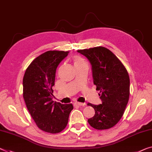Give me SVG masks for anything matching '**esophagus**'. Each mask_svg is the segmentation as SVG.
I'll list each match as a JSON object with an SVG mask.
<instances>
[{
	"mask_svg": "<svg viewBox=\"0 0 152 152\" xmlns=\"http://www.w3.org/2000/svg\"><path fill=\"white\" fill-rule=\"evenodd\" d=\"M75 104L77 106H85L86 103H82V102H75Z\"/></svg>",
	"mask_w": 152,
	"mask_h": 152,
	"instance_id": "34e87169",
	"label": "esophagus"
}]
</instances>
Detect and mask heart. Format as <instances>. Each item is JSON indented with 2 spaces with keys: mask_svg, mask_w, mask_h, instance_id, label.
<instances>
[{
  "mask_svg": "<svg viewBox=\"0 0 152 152\" xmlns=\"http://www.w3.org/2000/svg\"><path fill=\"white\" fill-rule=\"evenodd\" d=\"M74 63H75V66H77V65H79L82 64V63H84V61L79 56H76L74 59Z\"/></svg>",
  "mask_w": 152,
  "mask_h": 152,
  "instance_id": "obj_1",
  "label": "heart"
}]
</instances>
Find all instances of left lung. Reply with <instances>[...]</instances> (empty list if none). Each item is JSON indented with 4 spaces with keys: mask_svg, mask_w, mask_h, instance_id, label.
I'll list each match as a JSON object with an SVG mask.
<instances>
[{
    "mask_svg": "<svg viewBox=\"0 0 152 152\" xmlns=\"http://www.w3.org/2000/svg\"><path fill=\"white\" fill-rule=\"evenodd\" d=\"M89 60L92 77L99 90L102 104L88 103L94 109V115L88 122L97 130L114 126L124 114L130 95V78L127 70L116 56L104 47L77 50Z\"/></svg>",
    "mask_w": 152,
    "mask_h": 152,
    "instance_id": "obj_1",
    "label": "left lung"
}]
</instances>
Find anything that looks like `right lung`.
Instances as JSON below:
<instances>
[{"label": "right lung", "mask_w": 152, "mask_h": 152, "mask_svg": "<svg viewBox=\"0 0 152 152\" xmlns=\"http://www.w3.org/2000/svg\"><path fill=\"white\" fill-rule=\"evenodd\" d=\"M69 52L48 51L36 58L26 70L23 97L36 124L43 131L56 134L66 126L73 106L52 100L56 71Z\"/></svg>", "instance_id": "add662e5"}]
</instances>
